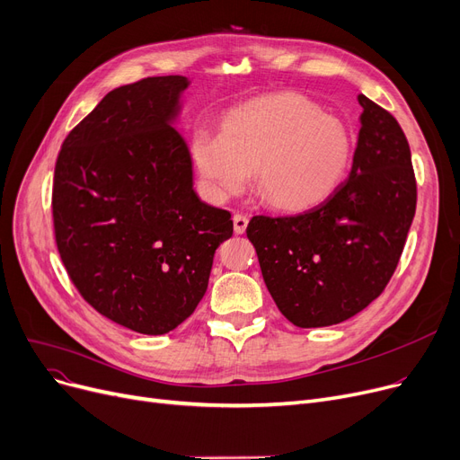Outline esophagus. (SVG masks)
Instances as JSON below:
<instances>
[{
	"mask_svg": "<svg viewBox=\"0 0 460 460\" xmlns=\"http://www.w3.org/2000/svg\"><path fill=\"white\" fill-rule=\"evenodd\" d=\"M249 225V217L243 213H235L234 215V232L235 234H243Z\"/></svg>",
	"mask_w": 460,
	"mask_h": 460,
	"instance_id": "34e87169",
	"label": "esophagus"
}]
</instances>
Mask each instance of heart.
I'll list each match as a JSON object with an SVG mask.
<instances>
[{
  "label": "heart",
  "mask_w": 460,
  "mask_h": 460,
  "mask_svg": "<svg viewBox=\"0 0 460 460\" xmlns=\"http://www.w3.org/2000/svg\"><path fill=\"white\" fill-rule=\"evenodd\" d=\"M352 155L346 125L297 93H275L234 108L221 135L196 128L190 159L211 200L256 189L279 209H305L330 196Z\"/></svg>",
  "instance_id": "b5f03b06"
}]
</instances>
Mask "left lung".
<instances>
[{
  "label": "left lung",
  "instance_id": "1",
  "mask_svg": "<svg viewBox=\"0 0 460 460\" xmlns=\"http://www.w3.org/2000/svg\"><path fill=\"white\" fill-rule=\"evenodd\" d=\"M352 170L333 194L294 217H252L247 237L279 311L297 327L361 313L387 287L415 215V176L401 125L358 95Z\"/></svg>",
  "mask_w": 460,
  "mask_h": 460
}]
</instances>
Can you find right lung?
<instances>
[{
	"label": "right lung",
	"instance_id": "add662e5",
	"mask_svg": "<svg viewBox=\"0 0 460 460\" xmlns=\"http://www.w3.org/2000/svg\"><path fill=\"white\" fill-rule=\"evenodd\" d=\"M189 80L151 76L106 93L65 138L52 213L63 266L92 307L127 330L164 335L208 290L230 213L192 189L173 127Z\"/></svg>",
	"mask_w": 460,
	"mask_h": 460
}]
</instances>
